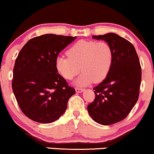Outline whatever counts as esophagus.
<instances>
[{"mask_svg": "<svg viewBox=\"0 0 154 154\" xmlns=\"http://www.w3.org/2000/svg\"><path fill=\"white\" fill-rule=\"evenodd\" d=\"M84 88H75V92L76 93H81V92L84 91Z\"/></svg>", "mask_w": 154, "mask_h": 154, "instance_id": "34e87169", "label": "esophagus"}]
</instances>
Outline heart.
Listing matches in <instances>:
<instances>
[{
    "label": "heart",
    "instance_id": "1",
    "mask_svg": "<svg viewBox=\"0 0 154 154\" xmlns=\"http://www.w3.org/2000/svg\"><path fill=\"white\" fill-rule=\"evenodd\" d=\"M67 55L68 57L56 58V68L64 79L71 80L81 68L83 72L75 81L77 86L102 81L109 74L114 60L112 48L106 42L80 40L68 49Z\"/></svg>",
    "mask_w": 154,
    "mask_h": 154
}]
</instances>
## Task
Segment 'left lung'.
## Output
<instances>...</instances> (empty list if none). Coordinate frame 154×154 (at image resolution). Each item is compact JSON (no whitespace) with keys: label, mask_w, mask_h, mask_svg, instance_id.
Wrapping results in <instances>:
<instances>
[{"label":"left lung","mask_w":154,"mask_h":154,"mask_svg":"<svg viewBox=\"0 0 154 154\" xmlns=\"http://www.w3.org/2000/svg\"><path fill=\"white\" fill-rule=\"evenodd\" d=\"M110 45L114 60L109 74L94 88L95 99L87 109L97 123L112 125L124 120L138 99L141 67L136 50L125 38L114 33L93 36Z\"/></svg>","instance_id":"8db88e82"}]
</instances>
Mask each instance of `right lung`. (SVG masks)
Returning <instances> with one entry per match:
<instances>
[{"label": "right lung", "instance_id": "add662e5", "mask_svg": "<svg viewBox=\"0 0 154 154\" xmlns=\"http://www.w3.org/2000/svg\"><path fill=\"white\" fill-rule=\"evenodd\" d=\"M76 37L47 34L31 39L16 57L12 88L19 106L27 117L40 123L57 120L75 94L57 73L56 58Z\"/></svg>", "mask_w": 154, "mask_h": 154}]
</instances>
